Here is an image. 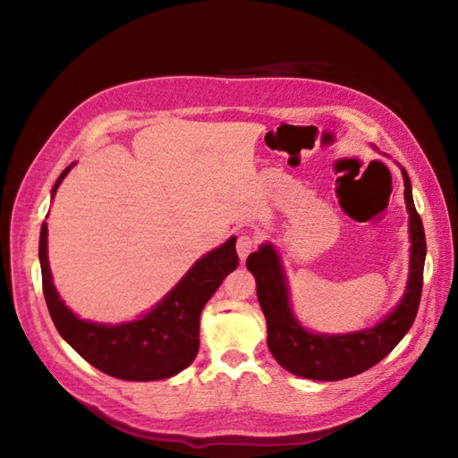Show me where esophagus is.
Instances as JSON below:
<instances>
[{
  "mask_svg": "<svg viewBox=\"0 0 458 458\" xmlns=\"http://www.w3.org/2000/svg\"><path fill=\"white\" fill-rule=\"evenodd\" d=\"M258 241H259V237H258L256 233H250V231L241 233L239 239H237V254H239V258L246 259L248 254H250L254 248L258 246Z\"/></svg>",
  "mask_w": 458,
  "mask_h": 458,
  "instance_id": "34e87169",
  "label": "esophagus"
}]
</instances>
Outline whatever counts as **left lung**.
<instances>
[{
  "label": "left lung",
  "instance_id": "8db88e82",
  "mask_svg": "<svg viewBox=\"0 0 458 458\" xmlns=\"http://www.w3.org/2000/svg\"><path fill=\"white\" fill-rule=\"evenodd\" d=\"M409 212V279L397 306L380 321L344 335H325L301 327L290 303L288 279L279 252L271 242L261 244L246 259L254 275L258 301L267 321L269 352L284 370L310 380H344L380 363L403 340L414 323L422 293L426 237L422 219L414 208L411 179L401 168Z\"/></svg>",
  "mask_w": 458,
  "mask_h": 458
}]
</instances>
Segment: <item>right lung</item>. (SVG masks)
Returning <instances> with one entry per match:
<instances>
[{
	"label": "right lung",
	"mask_w": 458,
	"mask_h": 458,
	"mask_svg": "<svg viewBox=\"0 0 458 458\" xmlns=\"http://www.w3.org/2000/svg\"><path fill=\"white\" fill-rule=\"evenodd\" d=\"M72 165L55 182L51 200ZM234 242L237 237H231L197 259L183 279L135 321L108 325L80 318L61 300L49 269L47 224H44L39 231V266L49 315L59 335L89 365L108 377L130 382L172 378L195 361L200 344V313L225 276L239 266Z\"/></svg>",
	"instance_id": "add662e5"
}]
</instances>
